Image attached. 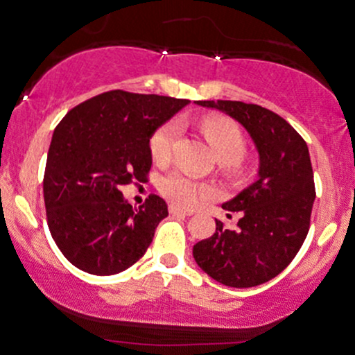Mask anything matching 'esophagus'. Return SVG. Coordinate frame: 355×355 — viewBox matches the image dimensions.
I'll list each match as a JSON object with an SVG mask.
<instances>
[{
	"mask_svg": "<svg viewBox=\"0 0 355 355\" xmlns=\"http://www.w3.org/2000/svg\"><path fill=\"white\" fill-rule=\"evenodd\" d=\"M169 211L174 215H191L193 210H184V208H179L176 205H169Z\"/></svg>",
	"mask_w": 355,
	"mask_h": 355,
	"instance_id": "34e87169",
	"label": "esophagus"
}]
</instances>
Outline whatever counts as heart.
<instances>
[{
	"instance_id": "heart-1",
	"label": "heart",
	"mask_w": 355,
	"mask_h": 355,
	"mask_svg": "<svg viewBox=\"0 0 355 355\" xmlns=\"http://www.w3.org/2000/svg\"><path fill=\"white\" fill-rule=\"evenodd\" d=\"M198 126L217 159L225 162V169L236 171L239 167L237 159L244 152V137L239 128L224 118H203L198 121ZM178 135L179 126L176 121L166 123L153 133L150 152L155 162L162 164L171 159ZM159 188L166 198L178 205H191L208 193L207 186L181 173H174L164 178Z\"/></svg>"
}]
</instances>
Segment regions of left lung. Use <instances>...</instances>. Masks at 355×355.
Segmentation results:
<instances>
[{
	"mask_svg": "<svg viewBox=\"0 0 355 355\" xmlns=\"http://www.w3.org/2000/svg\"><path fill=\"white\" fill-rule=\"evenodd\" d=\"M237 121L258 152L257 181L222 205L237 211L231 231L215 220V232L193 246L200 268L224 286L265 284L286 270L309 231L314 203L311 159L301 135L275 112L239 101H196Z\"/></svg>",
	"mask_w": 355,
	"mask_h": 355,
	"instance_id": "left-lung-1",
	"label": "left lung"
}]
</instances>
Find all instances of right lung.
Here are the masks:
<instances>
[{
    "mask_svg": "<svg viewBox=\"0 0 355 355\" xmlns=\"http://www.w3.org/2000/svg\"><path fill=\"white\" fill-rule=\"evenodd\" d=\"M189 101L111 90L82 102L58 124L47 152L44 203L51 236L76 268L114 275L150 246L169 215L160 196L131 207L121 186L152 167L150 140Z\"/></svg>",
    "mask_w": 355,
    "mask_h": 355,
    "instance_id": "1",
    "label": "right lung"
}]
</instances>
